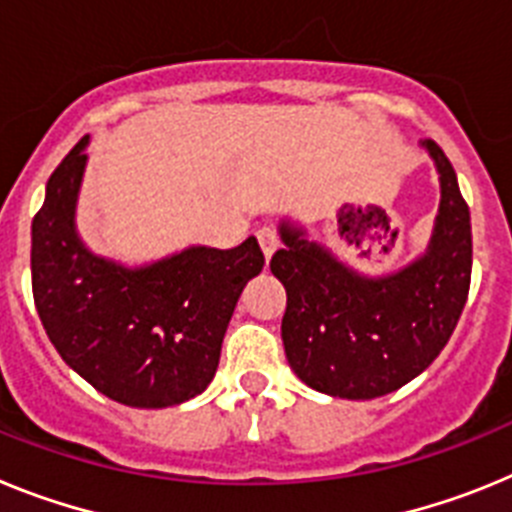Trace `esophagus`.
Listing matches in <instances>:
<instances>
[{
    "label": "esophagus",
    "instance_id": "obj_1",
    "mask_svg": "<svg viewBox=\"0 0 512 512\" xmlns=\"http://www.w3.org/2000/svg\"><path fill=\"white\" fill-rule=\"evenodd\" d=\"M256 238H259V246H261V251H264V259L269 261L271 253H274L279 248L277 230H274V228H261L259 233H256Z\"/></svg>",
    "mask_w": 512,
    "mask_h": 512
}]
</instances>
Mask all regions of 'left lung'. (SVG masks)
<instances>
[{"instance_id": "obj_1", "label": "left lung", "mask_w": 512, "mask_h": 512, "mask_svg": "<svg viewBox=\"0 0 512 512\" xmlns=\"http://www.w3.org/2000/svg\"><path fill=\"white\" fill-rule=\"evenodd\" d=\"M438 171L441 202L431 241L408 266L366 277L305 228L284 220L271 274L287 289L282 341L292 372L330 397L390 395L433 364L467 305L472 223L456 171L433 140H420Z\"/></svg>"}]
</instances>
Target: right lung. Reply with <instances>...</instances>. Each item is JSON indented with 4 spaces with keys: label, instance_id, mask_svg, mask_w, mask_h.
Segmentation results:
<instances>
[{
    "label": "right lung",
    "instance_id": "right-lung-1",
    "mask_svg": "<svg viewBox=\"0 0 512 512\" xmlns=\"http://www.w3.org/2000/svg\"><path fill=\"white\" fill-rule=\"evenodd\" d=\"M89 135L45 184L33 217V297L61 359L94 390L130 408H171L207 390L248 279L264 269L256 238L189 246L125 266L89 251L76 230Z\"/></svg>",
    "mask_w": 512,
    "mask_h": 512
}]
</instances>
